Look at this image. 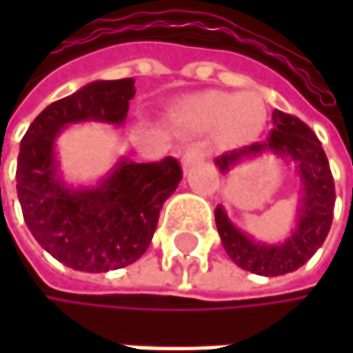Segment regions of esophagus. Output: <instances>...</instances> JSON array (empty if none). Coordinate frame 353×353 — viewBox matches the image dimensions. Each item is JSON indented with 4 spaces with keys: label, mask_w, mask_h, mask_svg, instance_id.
<instances>
[{
    "label": "esophagus",
    "mask_w": 353,
    "mask_h": 353,
    "mask_svg": "<svg viewBox=\"0 0 353 353\" xmlns=\"http://www.w3.org/2000/svg\"><path fill=\"white\" fill-rule=\"evenodd\" d=\"M202 159H204V147L192 145V147H188V149L183 151V155H181V165H183V170H188V168H192L194 163H198V161H202Z\"/></svg>",
    "instance_id": "34e87169"
}]
</instances>
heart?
Masks as SVG:
<instances>
[{
	"mask_svg": "<svg viewBox=\"0 0 353 353\" xmlns=\"http://www.w3.org/2000/svg\"><path fill=\"white\" fill-rule=\"evenodd\" d=\"M177 120L196 128L219 126L229 143H249L259 137L268 120V108L257 94L200 92L179 102Z\"/></svg>",
	"mask_w": 353,
	"mask_h": 353,
	"instance_id": "obj_1",
	"label": "heart"
}]
</instances>
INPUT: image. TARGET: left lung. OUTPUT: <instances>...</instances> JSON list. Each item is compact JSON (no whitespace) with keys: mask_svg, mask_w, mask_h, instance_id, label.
<instances>
[{"mask_svg":"<svg viewBox=\"0 0 353 353\" xmlns=\"http://www.w3.org/2000/svg\"><path fill=\"white\" fill-rule=\"evenodd\" d=\"M272 118L274 128L268 141L223 153L214 159L216 168L227 174L237 161L272 151L294 161L296 174L301 177L303 198L299 206L296 229L280 245L253 241L229 221L223 206H216L214 210L216 229L229 257L239 268L259 276H282L305 265L327 239L335 206V183L317 134L292 114L274 110Z\"/></svg>","mask_w":353,"mask_h":353,"instance_id":"8db88e82","label":"left lung"}]
</instances>
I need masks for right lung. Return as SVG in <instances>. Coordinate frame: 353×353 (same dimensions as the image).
<instances>
[{
	"mask_svg": "<svg viewBox=\"0 0 353 353\" xmlns=\"http://www.w3.org/2000/svg\"><path fill=\"white\" fill-rule=\"evenodd\" d=\"M134 79L94 81L52 102L26 130L18 155V198L34 239L79 272H108L137 261L151 243L163 202L176 192L181 168L122 159L96 188H69L59 172L54 141L67 124H122Z\"/></svg>",
	"mask_w": 353,
	"mask_h": 353,
	"instance_id": "1",
	"label": "right lung"
}]
</instances>
